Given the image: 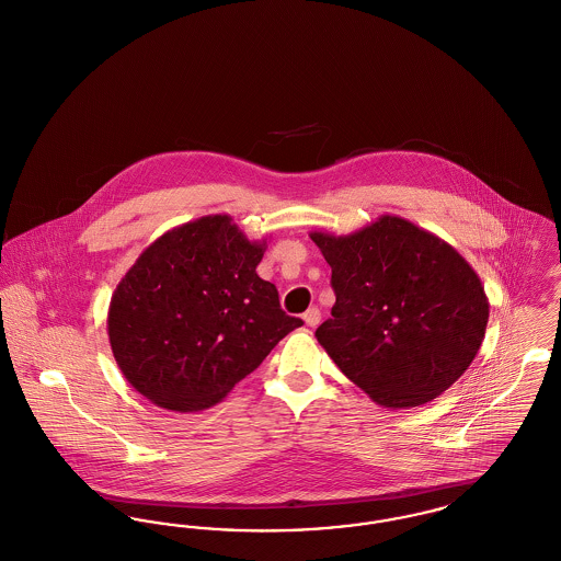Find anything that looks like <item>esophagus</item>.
Here are the masks:
<instances>
[{
    "instance_id": "esophagus-1",
    "label": "esophagus",
    "mask_w": 561,
    "mask_h": 561,
    "mask_svg": "<svg viewBox=\"0 0 561 561\" xmlns=\"http://www.w3.org/2000/svg\"><path fill=\"white\" fill-rule=\"evenodd\" d=\"M302 320H305V323H307V325L316 328V325H318V323H320L321 321L320 309H318V307H311V309H307V313L302 316Z\"/></svg>"
}]
</instances>
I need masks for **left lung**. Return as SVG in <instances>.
I'll return each instance as SVG.
<instances>
[{"label": "left lung", "instance_id": "left-lung-1", "mask_svg": "<svg viewBox=\"0 0 561 561\" xmlns=\"http://www.w3.org/2000/svg\"><path fill=\"white\" fill-rule=\"evenodd\" d=\"M336 302L318 343L389 410L435 400L476 359L490 316L480 275L448 241L382 214L348 236L311 231Z\"/></svg>", "mask_w": 561, "mask_h": 561}]
</instances>
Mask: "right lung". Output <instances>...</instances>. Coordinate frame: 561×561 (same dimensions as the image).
I'll use <instances>...</instances> for the list:
<instances>
[{
  "label": "right lung",
  "instance_id": "1",
  "mask_svg": "<svg viewBox=\"0 0 561 561\" xmlns=\"http://www.w3.org/2000/svg\"><path fill=\"white\" fill-rule=\"evenodd\" d=\"M267 240L208 214L147 245L111 296L108 345L126 380L172 412L225 400L302 320L259 277Z\"/></svg>",
  "mask_w": 561,
  "mask_h": 561
}]
</instances>
